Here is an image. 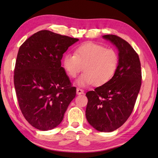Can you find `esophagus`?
<instances>
[{
	"mask_svg": "<svg viewBox=\"0 0 158 158\" xmlns=\"http://www.w3.org/2000/svg\"><path fill=\"white\" fill-rule=\"evenodd\" d=\"M77 94L78 95L82 94H83V90L82 89H81V88H77Z\"/></svg>",
	"mask_w": 158,
	"mask_h": 158,
	"instance_id": "esophagus-1",
	"label": "esophagus"
}]
</instances>
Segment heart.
Listing matches in <instances>:
<instances>
[{
	"instance_id": "obj_1",
	"label": "heart",
	"mask_w": 158,
	"mask_h": 158,
	"mask_svg": "<svg viewBox=\"0 0 158 158\" xmlns=\"http://www.w3.org/2000/svg\"><path fill=\"white\" fill-rule=\"evenodd\" d=\"M67 75L75 78L83 69L77 83L85 86H100L109 81L119 64L118 53L113 49L93 42H86L77 47L73 53H66L62 60Z\"/></svg>"
}]
</instances>
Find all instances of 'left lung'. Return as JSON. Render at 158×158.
Listing matches in <instances>:
<instances>
[{
    "instance_id": "1",
    "label": "left lung",
    "mask_w": 158,
    "mask_h": 158,
    "mask_svg": "<svg viewBox=\"0 0 158 158\" xmlns=\"http://www.w3.org/2000/svg\"><path fill=\"white\" fill-rule=\"evenodd\" d=\"M119 50V64L109 81L86 93L88 99L85 116L89 123L100 132L119 128L132 113L141 86L142 73L138 53L118 36L106 35Z\"/></svg>"
}]
</instances>
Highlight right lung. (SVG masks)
<instances>
[{
    "label": "right lung",
    "instance_id": "right-lung-1",
    "mask_svg": "<svg viewBox=\"0 0 158 158\" xmlns=\"http://www.w3.org/2000/svg\"><path fill=\"white\" fill-rule=\"evenodd\" d=\"M78 39L41 31L20 46L14 69V86L19 109L35 128L58 126L76 96L61 66L63 53Z\"/></svg>",
    "mask_w": 158,
    "mask_h": 158
}]
</instances>
